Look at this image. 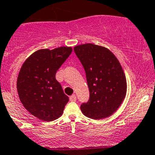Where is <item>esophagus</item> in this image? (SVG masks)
Instances as JSON below:
<instances>
[{
	"mask_svg": "<svg viewBox=\"0 0 155 155\" xmlns=\"http://www.w3.org/2000/svg\"><path fill=\"white\" fill-rule=\"evenodd\" d=\"M69 100H70V101H72V102H74V101H76V95H72V96H71L70 97H69Z\"/></svg>",
	"mask_w": 155,
	"mask_h": 155,
	"instance_id": "34e87169",
	"label": "esophagus"
}]
</instances>
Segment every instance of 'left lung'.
Segmentation results:
<instances>
[{"mask_svg": "<svg viewBox=\"0 0 155 155\" xmlns=\"http://www.w3.org/2000/svg\"><path fill=\"white\" fill-rule=\"evenodd\" d=\"M86 72L90 100L81 111L93 120L109 117L117 110L127 94V79L117 57L107 48L87 43L74 47Z\"/></svg>", "mask_w": 155, "mask_h": 155, "instance_id": "8db88e82", "label": "left lung"}]
</instances>
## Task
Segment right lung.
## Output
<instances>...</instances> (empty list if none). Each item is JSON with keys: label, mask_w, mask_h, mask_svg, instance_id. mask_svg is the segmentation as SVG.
Masks as SVG:
<instances>
[{"label": "right lung", "mask_w": 155, "mask_h": 155, "mask_svg": "<svg viewBox=\"0 0 155 155\" xmlns=\"http://www.w3.org/2000/svg\"><path fill=\"white\" fill-rule=\"evenodd\" d=\"M72 47L39 49L25 61L17 79V90L24 107L43 121L60 117L69 97L55 79V73L72 53Z\"/></svg>", "instance_id": "add662e5"}]
</instances>
